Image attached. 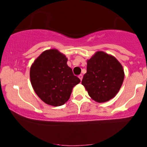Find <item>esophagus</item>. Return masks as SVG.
I'll return each mask as SVG.
<instances>
[{
  "mask_svg": "<svg viewBox=\"0 0 147 147\" xmlns=\"http://www.w3.org/2000/svg\"><path fill=\"white\" fill-rule=\"evenodd\" d=\"M79 79H80L81 81H82V79H83V75H79Z\"/></svg>",
  "mask_w": 147,
  "mask_h": 147,
  "instance_id": "1",
  "label": "esophagus"
}]
</instances>
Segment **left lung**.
<instances>
[{
  "label": "left lung",
  "mask_w": 147,
  "mask_h": 147,
  "mask_svg": "<svg viewBox=\"0 0 147 147\" xmlns=\"http://www.w3.org/2000/svg\"><path fill=\"white\" fill-rule=\"evenodd\" d=\"M124 79L122 65L117 59L99 51L87 61V72L82 84L91 98L102 103L117 95Z\"/></svg>",
  "instance_id": "1"
}]
</instances>
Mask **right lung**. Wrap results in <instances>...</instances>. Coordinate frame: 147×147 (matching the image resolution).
Listing matches in <instances>:
<instances>
[{"label":"right lung","mask_w":147,"mask_h":147,"mask_svg":"<svg viewBox=\"0 0 147 147\" xmlns=\"http://www.w3.org/2000/svg\"><path fill=\"white\" fill-rule=\"evenodd\" d=\"M68 59L56 49L45 50L34 61L30 72L34 90L45 104L59 106L70 98L80 82L67 65Z\"/></svg>","instance_id":"1"}]
</instances>
